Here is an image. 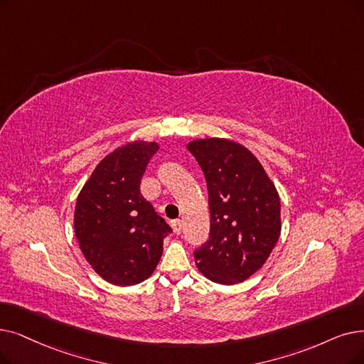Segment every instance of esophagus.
Returning <instances> with one entry per match:
<instances>
[{
  "label": "esophagus",
  "instance_id": "1",
  "mask_svg": "<svg viewBox=\"0 0 364 364\" xmlns=\"http://www.w3.org/2000/svg\"><path fill=\"white\" fill-rule=\"evenodd\" d=\"M172 229H173V232H176L177 235H180L181 233V230H183V221L181 220H176L172 223Z\"/></svg>",
  "mask_w": 364,
  "mask_h": 364
}]
</instances>
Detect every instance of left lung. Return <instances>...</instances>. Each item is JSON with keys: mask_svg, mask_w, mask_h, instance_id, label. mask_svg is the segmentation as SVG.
I'll return each instance as SVG.
<instances>
[{"mask_svg": "<svg viewBox=\"0 0 364 364\" xmlns=\"http://www.w3.org/2000/svg\"><path fill=\"white\" fill-rule=\"evenodd\" d=\"M203 171L211 214L210 240L195 251L198 269L232 286L257 272L281 233V203L274 183L244 146L225 138L187 144Z\"/></svg>", "mask_w": 364, "mask_h": 364, "instance_id": "8db88e82", "label": "left lung"}]
</instances>
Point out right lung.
<instances>
[{"mask_svg":"<svg viewBox=\"0 0 364 364\" xmlns=\"http://www.w3.org/2000/svg\"><path fill=\"white\" fill-rule=\"evenodd\" d=\"M157 143L134 141L97 165L78 193L74 230L93 271L114 286L143 282L156 269L172 232L139 192Z\"/></svg>","mask_w":364,"mask_h":364,"instance_id":"obj_1","label":"right lung"}]
</instances>
